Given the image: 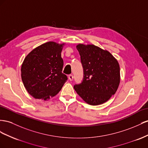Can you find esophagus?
I'll return each mask as SVG.
<instances>
[{"instance_id":"34e87169","label":"esophagus","mask_w":148,"mask_h":148,"mask_svg":"<svg viewBox=\"0 0 148 148\" xmlns=\"http://www.w3.org/2000/svg\"><path fill=\"white\" fill-rule=\"evenodd\" d=\"M68 77H69V81H73V79H74V76H73V75H72V74H70V75H69Z\"/></svg>"}]
</instances>
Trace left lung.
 I'll list each match as a JSON object with an SVG mask.
<instances>
[{"mask_svg": "<svg viewBox=\"0 0 148 148\" xmlns=\"http://www.w3.org/2000/svg\"><path fill=\"white\" fill-rule=\"evenodd\" d=\"M84 69L82 83L75 85L77 94L91 105L106 102L115 94L120 82L119 63L108 51L94 45L76 46Z\"/></svg>", "mask_w": 148, "mask_h": 148, "instance_id": "8db88e82", "label": "left lung"}]
</instances>
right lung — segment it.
Listing matches in <instances>:
<instances>
[{
    "mask_svg": "<svg viewBox=\"0 0 148 148\" xmlns=\"http://www.w3.org/2000/svg\"><path fill=\"white\" fill-rule=\"evenodd\" d=\"M64 45L46 42L33 49L24 59L21 77L33 97L48 100L57 95L67 81L66 75L62 73L61 51Z\"/></svg>",
    "mask_w": 148,
    "mask_h": 148,
    "instance_id": "add662e5",
    "label": "right lung"
}]
</instances>
